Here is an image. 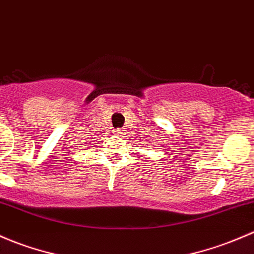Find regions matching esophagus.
Listing matches in <instances>:
<instances>
[{
    "instance_id": "esophagus-1",
    "label": "esophagus",
    "mask_w": 254,
    "mask_h": 254,
    "mask_svg": "<svg viewBox=\"0 0 254 254\" xmlns=\"http://www.w3.org/2000/svg\"><path fill=\"white\" fill-rule=\"evenodd\" d=\"M114 134H116V135H122V134H124V132H123V130H120V129H117L116 130V131H114Z\"/></svg>"
}]
</instances>
